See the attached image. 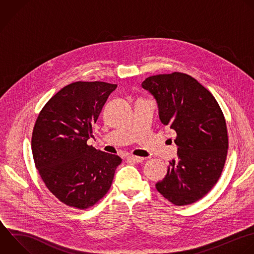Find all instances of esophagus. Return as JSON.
<instances>
[{
  "label": "esophagus",
  "instance_id": "34e87169",
  "mask_svg": "<svg viewBox=\"0 0 254 254\" xmlns=\"http://www.w3.org/2000/svg\"><path fill=\"white\" fill-rule=\"evenodd\" d=\"M127 160L133 161V162H136V163H140V162L144 161V158L143 157H139V156H128Z\"/></svg>",
  "mask_w": 254,
  "mask_h": 254
}]
</instances>
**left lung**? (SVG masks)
<instances>
[{
    "mask_svg": "<svg viewBox=\"0 0 254 254\" xmlns=\"http://www.w3.org/2000/svg\"><path fill=\"white\" fill-rule=\"evenodd\" d=\"M142 87L156 99L161 122L177 134L178 158L156 189L176 205L193 203L215 185L225 163L228 138L222 111L212 94L185 73L153 75Z\"/></svg>",
    "mask_w": 254,
    "mask_h": 254,
    "instance_id": "obj_1",
    "label": "left lung"
}]
</instances>
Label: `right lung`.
<instances>
[{"mask_svg": "<svg viewBox=\"0 0 254 254\" xmlns=\"http://www.w3.org/2000/svg\"><path fill=\"white\" fill-rule=\"evenodd\" d=\"M116 84L78 81L53 96L36 121L32 151L48 189L64 203L85 209L111 187L119 156L87 145L92 124Z\"/></svg>", "mask_w": 254, "mask_h": 254, "instance_id": "add662e5", "label": "right lung"}]
</instances>
